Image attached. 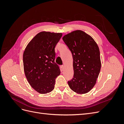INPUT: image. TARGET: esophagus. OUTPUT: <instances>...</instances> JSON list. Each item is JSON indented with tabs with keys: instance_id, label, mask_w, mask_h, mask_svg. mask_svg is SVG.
Wrapping results in <instances>:
<instances>
[{
	"instance_id": "1",
	"label": "esophagus",
	"mask_w": 124,
	"mask_h": 124,
	"mask_svg": "<svg viewBox=\"0 0 124 124\" xmlns=\"http://www.w3.org/2000/svg\"><path fill=\"white\" fill-rule=\"evenodd\" d=\"M64 68H65V66H64V65L61 66V68H62V70H63V69H64Z\"/></svg>"
}]
</instances>
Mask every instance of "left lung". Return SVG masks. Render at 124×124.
<instances>
[{"instance_id": "8db88e82", "label": "left lung", "mask_w": 124, "mask_h": 124, "mask_svg": "<svg viewBox=\"0 0 124 124\" xmlns=\"http://www.w3.org/2000/svg\"><path fill=\"white\" fill-rule=\"evenodd\" d=\"M73 57L74 75L68 81L70 88L78 93L89 92L95 85L101 69L100 51L92 37L76 31L62 38Z\"/></svg>"}]
</instances>
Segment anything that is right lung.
I'll list each match as a JSON object with an SVG mask.
<instances>
[{"mask_svg":"<svg viewBox=\"0 0 124 124\" xmlns=\"http://www.w3.org/2000/svg\"><path fill=\"white\" fill-rule=\"evenodd\" d=\"M62 36L61 33L39 32L24 52L25 76L31 87L40 93L53 91L56 78L61 73L59 67L55 62V47Z\"/></svg>","mask_w":124,"mask_h":124,"instance_id":"obj_1","label":"right lung"}]
</instances>
